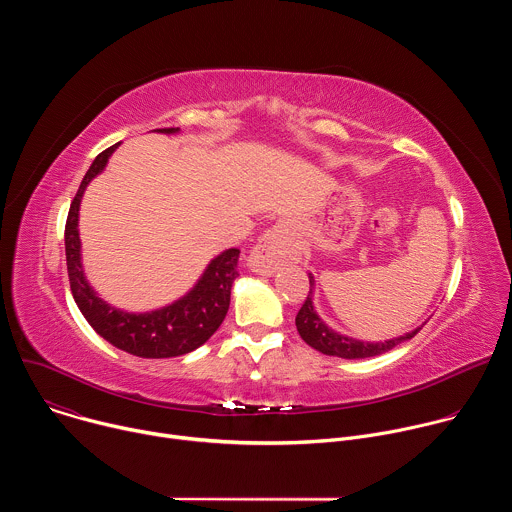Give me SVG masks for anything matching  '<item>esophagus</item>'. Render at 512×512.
Here are the masks:
<instances>
[{
    "label": "esophagus",
    "mask_w": 512,
    "mask_h": 512,
    "mask_svg": "<svg viewBox=\"0 0 512 512\" xmlns=\"http://www.w3.org/2000/svg\"><path fill=\"white\" fill-rule=\"evenodd\" d=\"M296 257V241L283 225H275L263 233L249 255V267L255 273L271 275L279 265Z\"/></svg>",
    "instance_id": "obj_1"
}]
</instances>
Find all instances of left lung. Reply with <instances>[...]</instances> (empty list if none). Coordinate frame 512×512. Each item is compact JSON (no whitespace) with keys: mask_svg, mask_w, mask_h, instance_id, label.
I'll list each match as a JSON object with an SVG mask.
<instances>
[{"mask_svg":"<svg viewBox=\"0 0 512 512\" xmlns=\"http://www.w3.org/2000/svg\"><path fill=\"white\" fill-rule=\"evenodd\" d=\"M312 287H314V277L310 275V294L296 316V326H298V332L304 338V342L310 344L312 348L320 350L322 354L340 356V358H369V356L389 352L391 348L399 346L401 342L411 340L421 330V328H417L405 336L385 340V342H362V340L348 338L344 334L334 332L320 320V316L316 314V310L312 306Z\"/></svg>","mask_w":512,"mask_h":512,"instance_id":"left-lung-1","label":"left lung"}]
</instances>
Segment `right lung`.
<instances>
[{"label":"right lung","instance_id":"1","mask_svg":"<svg viewBox=\"0 0 512 512\" xmlns=\"http://www.w3.org/2000/svg\"><path fill=\"white\" fill-rule=\"evenodd\" d=\"M156 131L176 133L178 127H162ZM117 145L119 143L111 145L95 158L70 202L64 227V247L72 298H75L79 310L93 330L113 346L141 358L180 356L202 346L223 324L231 304V287L239 275L237 261L241 251L229 249L214 257L190 294L162 310L148 314H127L105 304L83 275L81 239L77 227L83 192L87 184L107 166V160Z\"/></svg>","mask_w":512,"mask_h":512}]
</instances>
